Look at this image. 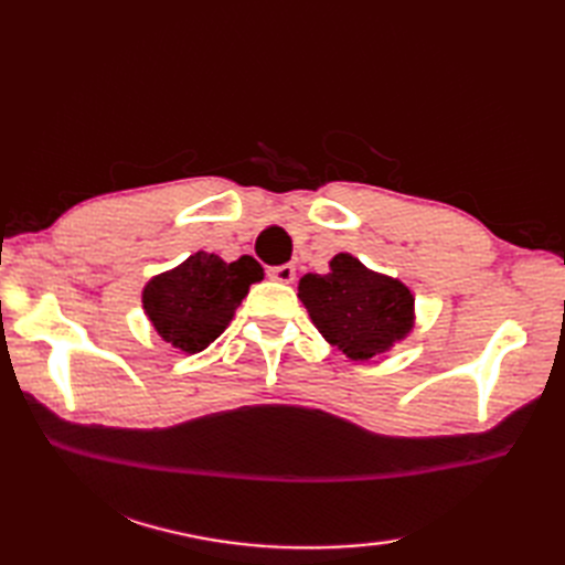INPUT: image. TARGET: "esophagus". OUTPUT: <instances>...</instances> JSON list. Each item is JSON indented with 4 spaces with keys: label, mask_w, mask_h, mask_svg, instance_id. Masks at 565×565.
Returning <instances> with one entry per match:
<instances>
[{
    "label": "esophagus",
    "mask_w": 565,
    "mask_h": 565,
    "mask_svg": "<svg viewBox=\"0 0 565 565\" xmlns=\"http://www.w3.org/2000/svg\"><path fill=\"white\" fill-rule=\"evenodd\" d=\"M267 274H269V279H274V281L291 284L296 279V267H294V264H279V267H269Z\"/></svg>",
    "instance_id": "34e87169"
}]
</instances>
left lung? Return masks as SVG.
<instances>
[{
	"label": "left lung",
	"instance_id": "8db88e82",
	"mask_svg": "<svg viewBox=\"0 0 565 565\" xmlns=\"http://www.w3.org/2000/svg\"><path fill=\"white\" fill-rule=\"evenodd\" d=\"M298 298L322 338L354 362L391 350L413 330L415 298L407 286L347 252L332 257L328 274H306Z\"/></svg>",
	"mask_w": 565,
	"mask_h": 565
}]
</instances>
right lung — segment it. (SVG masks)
I'll return each mask as SVG.
<instances>
[{
    "label": "right lung",
    "mask_w": 565,
    "mask_h": 565,
    "mask_svg": "<svg viewBox=\"0 0 565 565\" xmlns=\"http://www.w3.org/2000/svg\"><path fill=\"white\" fill-rule=\"evenodd\" d=\"M262 276L259 262L249 255L227 264L218 255L196 252L177 269L154 276L142 291V308L164 342L196 354L221 338L249 284Z\"/></svg>",
    "instance_id": "1"
}]
</instances>
